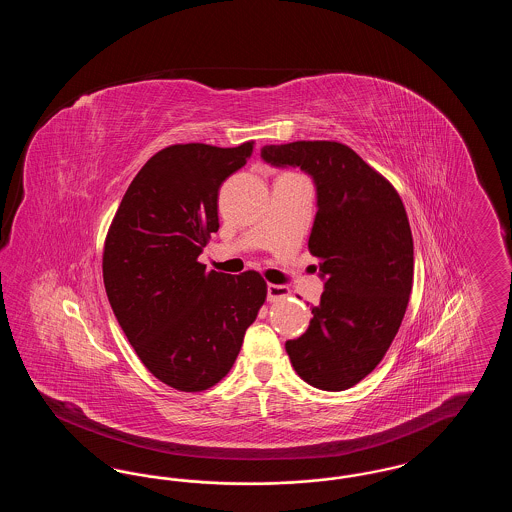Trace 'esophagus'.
Returning <instances> with one entry per match:
<instances>
[{
	"label": "esophagus",
	"mask_w": 512,
	"mask_h": 512,
	"mask_svg": "<svg viewBox=\"0 0 512 512\" xmlns=\"http://www.w3.org/2000/svg\"><path fill=\"white\" fill-rule=\"evenodd\" d=\"M290 290L286 286L280 284H268L267 286V299L268 301H280L284 297H288Z\"/></svg>",
	"instance_id": "34e87169"
}]
</instances>
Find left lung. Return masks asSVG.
<instances>
[{
  "mask_svg": "<svg viewBox=\"0 0 512 512\" xmlns=\"http://www.w3.org/2000/svg\"><path fill=\"white\" fill-rule=\"evenodd\" d=\"M272 167L313 178L317 217L309 249L324 292L309 328L286 341L295 372L313 388L341 391L384 359L413 288V234L390 182L338 142L265 146Z\"/></svg>",
  "mask_w": 512,
  "mask_h": 512,
  "instance_id": "left-lung-1",
  "label": "left lung"
}]
</instances>
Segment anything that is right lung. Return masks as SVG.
Instances as JSON below:
<instances>
[{"mask_svg":"<svg viewBox=\"0 0 512 512\" xmlns=\"http://www.w3.org/2000/svg\"><path fill=\"white\" fill-rule=\"evenodd\" d=\"M251 151L253 142L161 149L130 182L107 232L111 309L140 361L174 390L220 382L267 297L259 272H207L197 261L219 230L220 186Z\"/></svg>","mask_w":512,"mask_h":512,"instance_id":"obj_1","label":"right lung"}]
</instances>
